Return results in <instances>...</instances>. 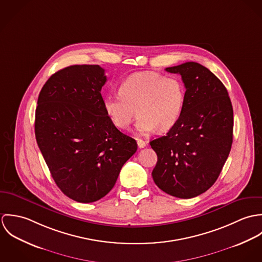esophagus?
Segmentation results:
<instances>
[{
    "label": "esophagus",
    "mask_w": 262,
    "mask_h": 262,
    "mask_svg": "<svg viewBox=\"0 0 262 262\" xmlns=\"http://www.w3.org/2000/svg\"><path fill=\"white\" fill-rule=\"evenodd\" d=\"M137 145L139 148H144L146 146V142L141 139H137Z\"/></svg>",
    "instance_id": "obj_1"
}]
</instances>
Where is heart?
Listing matches in <instances>:
<instances>
[{
  "mask_svg": "<svg viewBox=\"0 0 262 262\" xmlns=\"http://www.w3.org/2000/svg\"><path fill=\"white\" fill-rule=\"evenodd\" d=\"M185 103L186 86L179 77L153 72L129 75L121 82L118 94H107L103 99L105 113L119 129L129 128L136 110V131L140 135L172 128L184 112Z\"/></svg>",
  "mask_w": 262,
  "mask_h": 262,
  "instance_id": "b5f03b06",
  "label": "heart"
}]
</instances>
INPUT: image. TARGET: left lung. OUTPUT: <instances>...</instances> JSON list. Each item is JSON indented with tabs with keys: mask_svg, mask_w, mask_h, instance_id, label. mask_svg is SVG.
<instances>
[{
	"mask_svg": "<svg viewBox=\"0 0 262 262\" xmlns=\"http://www.w3.org/2000/svg\"><path fill=\"white\" fill-rule=\"evenodd\" d=\"M165 71L182 75L186 103L166 135L150 141L157 154L152 178L164 192L190 199L212 187L224 166L233 142V108L222 81L204 66L189 61Z\"/></svg>",
	"mask_w": 262,
	"mask_h": 262,
	"instance_id": "obj_1",
	"label": "left lung"
}]
</instances>
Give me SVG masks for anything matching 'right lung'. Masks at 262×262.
Segmentation results:
<instances>
[{"label": "right lung", "instance_id": "1", "mask_svg": "<svg viewBox=\"0 0 262 262\" xmlns=\"http://www.w3.org/2000/svg\"><path fill=\"white\" fill-rule=\"evenodd\" d=\"M106 81L100 66H71L51 75L38 97V147L56 186L78 203L105 196L137 150L105 113Z\"/></svg>", "mask_w": 262, "mask_h": 262}]
</instances>
